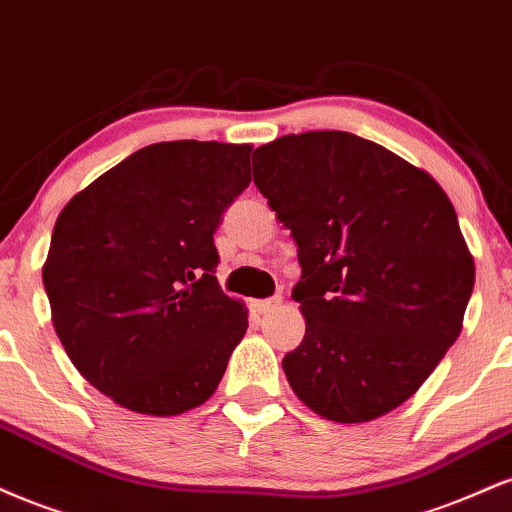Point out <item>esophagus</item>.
<instances>
[{"instance_id": "34e87169", "label": "esophagus", "mask_w": 512, "mask_h": 512, "mask_svg": "<svg viewBox=\"0 0 512 512\" xmlns=\"http://www.w3.org/2000/svg\"><path fill=\"white\" fill-rule=\"evenodd\" d=\"M282 299L280 297H273V299H258V302H254V309L258 311V314H268V311H273L275 306H280Z\"/></svg>"}]
</instances>
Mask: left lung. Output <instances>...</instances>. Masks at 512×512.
I'll use <instances>...</instances> for the list:
<instances>
[{"mask_svg": "<svg viewBox=\"0 0 512 512\" xmlns=\"http://www.w3.org/2000/svg\"><path fill=\"white\" fill-rule=\"evenodd\" d=\"M254 158L302 266L306 333L282 359L287 381L328 422L383 417L462 330L474 258L453 203L429 172L347 131L275 138Z\"/></svg>", "mask_w": 512, "mask_h": 512, "instance_id": "left-lung-1", "label": "left lung"}]
</instances>
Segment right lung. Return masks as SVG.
<instances>
[{"label": "right lung", "instance_id": "1", "mask_svg": "<svg viewBox=\"0 0 512 512\" xmlns=\"http://www.w3.org/2000/svg\"><path fill=\"white\" fill-rule=\"evenodd\" d=\"M249 143L136 150L66 203L42 266L71 364L138 414L174 417L218 388L249 311L215 278L213 234L251 182Z\"/></svg>", "mask_w": 512, "mask_h": 512}]
</instances>
